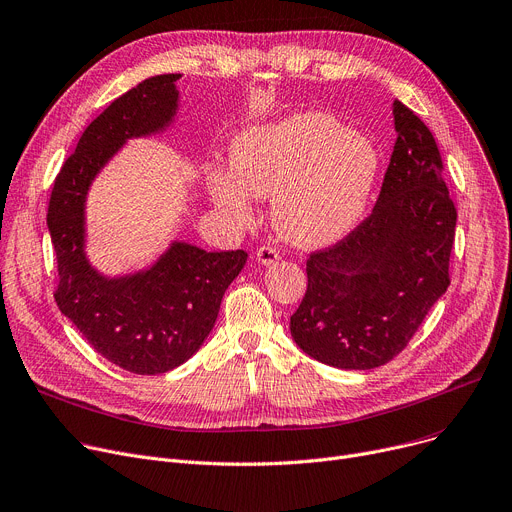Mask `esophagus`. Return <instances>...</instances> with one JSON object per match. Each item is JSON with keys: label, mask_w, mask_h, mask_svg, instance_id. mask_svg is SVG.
<instances>
[{"label": "esophagus", "mask_w": 512, "mask_h": 512, "mask_svg": "<svg viewBox=\"0 0 512 512\" xmlns=\"http://www.w3.org/2000/svg\"><path fill=\"white\" fill-rule=\"evenodd\" d=\"M257 261L261 265H274V263L280 261V253L274 247H261L257 251Z\"/></svg>", "instance_id": "1"}]
</instances>
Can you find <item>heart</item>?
Here are the masks:
<instances>
[{"instance_id": "1", "label": "heart", "mask_w": 512, "mask_h": 512, "mask_svg": "<svg viewBox=\"0 0 512 512\" xmlns=\"http://www.w3.org/2000/svg\"><path fill=\"white\" fill-rule=\"evenodd\" d=\"M230 158L232 168L208 177L216 206L249 220L253 195L274 197V226L298 247L348 236L362 222L383 168L381 150L368 135L319 111L245 127L232 140Z\"/></svg>"}]
</instances>
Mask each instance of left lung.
I'll return each instance as SVG.
<instances>
[{"instance_id":"obj_1","label":"left lung","mask_w":512,"mask_h":512,"mask_svg":"<svg viewBox=\"0 0 512 512\" xmlns=\"http://www.w3.org/2000/svg\"><path fill=\"white\" fill-rule=\"evenodd\" d=\"M397 142L372 214L306 261L309 286L290 317L296 346L346 370L397 356L449 288L457 212L424 121L393 102Z\"/></svg>"}]
</instances>
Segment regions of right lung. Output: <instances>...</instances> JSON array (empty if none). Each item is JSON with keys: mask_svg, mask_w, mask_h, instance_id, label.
Instances as JSON below:
<instances>
[{"mask_svg": "<svg viewBox=\"0 0 512 512\" xmlns=\"http://www.w3.org/2000/svg\"><path fill=\"white\" fill-rule=\"evenodd\" d=\"M179 78H146L86 127L59 170L47 214L59 269V311L100 356L135 374L173 370L203 346L226 288L249 257L241 249L208 253L177 238L146 267L109 276L86 253L92 183L129 140L152 138L175 125Z\"/></svg>", "mask_w": 512, "mask_h": 512, "instance_id": "obj_1", "label": "right lung"}]
</instances>
